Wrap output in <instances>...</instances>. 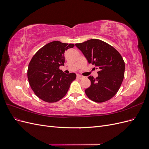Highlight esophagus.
Wrapping results in <instances>:
<instances>
[{"label": "esophagus", "instance_id": "34e87169", "mask_svg": "<svg viewBox=\"0 0 149 149\" xmlns=\"http://www.w3.org/2000/svg\"><path fill=\"white\" fill-rule=\"evenodd\" d=\"M77 78H79V79H83L84 78V76H81V75H79V74H78L77 75Z\"/></svg>", "mask_w": 149, "mask_h": 149}]
</instances>
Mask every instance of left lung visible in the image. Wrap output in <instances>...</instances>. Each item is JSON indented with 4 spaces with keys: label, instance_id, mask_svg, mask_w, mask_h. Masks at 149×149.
<instances>
[{
    "label": "left lung",
    "instance_id": "obj_1",
    "mask_svg": "<svg viewBox=\"0 0 149 149\" xmlns=\"http://www.w3.org/2000/svg\"><path fill=\"white\" fill-rule=\"evenodd\" d=\"M81 51L89 63L95 65L98 76H89L91 86L85 89L90 100L102 102L110 100L118 93L123 83L125 63L116 49L107 43L97 39H91L75 44Z\"/></svg>",
    "mask_w": 149,
    "mask_h": 149
}]
</instances>
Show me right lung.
Here are the masks:
<instances>
[{"instance_id":"1","label":"right lung","mask_w":149,"mask_h":149,"mask_svg":"<svg viewBox=\"0 0 149 149\" xmlns=\"http://www.w3.org/2000/svg\"><path fill=\"white\" fill-rule=\"evenodd\" d=\"M74 44L54 41L35 54L29 65L27 76L31 88L42 100L55 102L63 97L76 74H67L60 70L64 66L65 52Z\"/></svg>"}]
</instances>
